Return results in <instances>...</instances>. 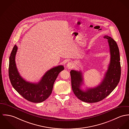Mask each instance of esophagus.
<instances>
[{
    "mask_svg": "<svg viewBox=\"0 0 129 129\" xmlns=\"http://www.w3.org/2000/svg\"><path fill=\"white\" fill-rule=\"evenodd\" d=\"M73 66H74V64L72 62H68L67 64V67H68L69 69H71L72 68H73Z\"/></svg>",
    "mask_w": 129,
    "mask_h": 129,
    "instance_id": "1",
    "label": "esophagus"
}]
</instances>
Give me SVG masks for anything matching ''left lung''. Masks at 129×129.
Wrapping results in <instances>:
<instances>
[{
	"instance_id": "obj_1",
	"label": "left lung",
	"mask_w": 129,
	"mask_h": 129,
	"mask_svg": "<svg viewBox=\"0 0 129 129\" xmlns=\"http://www.w3.org/2000/svg\"><path fill=\"white\" fill-rule=\"evenodd\" d=\"M110 52V61L104 77L99 86L83 90L81 86L83 84V75L81 71L72 70L70 72L72 88L75 95L81 100L87 103L100 101L107 97L118 85L121 77V65L119 50L114 40L108 36Z\"/></svg>"
}]
</instances>
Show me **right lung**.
I'll use <instances>...</instances> for the list:
<instances>
[{
    "label": "right lung",
    "mask_w": 129,
    "mask_h": 129,
    "mask_svg": "<svg viewBox=\"0 0 129 129\" xmlns=\"http://www.w3.org/2000/svg\"><path fill=\"white\" fill-rule=\"evenodd\" d=\"M18 47L15 45L9 57V77L15 89L24 99L34 103L42 102L51 94L53 84L58 74L64 70V66L59 65L46 72L38 83L26 81L17 70L15 56Z\"/></svg>",
    "instance_id": "right-lung-1"
}]
</instances>
